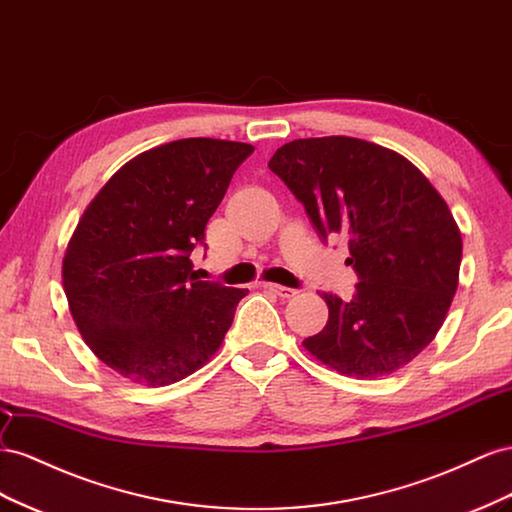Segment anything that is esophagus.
<instances>
[{
    "label": "esophagus",
    "mask_w": 512,
    "mask_h": 512,
    "mask_svg": "<svg viewBox=\"0 0 512 512\" xmlns=\"http://www.w3.org/2000/svg\"><path fill=\"white\" fill-rule=\"evenodd\" d=\"M264 289H268V291H272V294H276L279 298H294L298 291L296 289H291V287H283V285H276V283H264L261 285Z\"/></svg>",
    "instance_id": "obj_1"
}]
</instances>
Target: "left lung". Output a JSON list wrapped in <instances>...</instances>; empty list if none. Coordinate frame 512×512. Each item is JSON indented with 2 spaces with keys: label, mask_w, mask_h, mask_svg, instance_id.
<instances>
[{
  "label": "left lung",
  "mask_w": 512,
  "mask_h": 512,
  "mask_svg": "<svg viewBox=\"0 0 512 512\" xmlns=\"http://www.w3.org/2000/svg\"><path fill=\"white\" fill-rule=\"evenodd\" d=\"M268 167L304 203L321 238L349 240L354 300L324 294L328 324L306 352L347 377L412 362L442 328L461 268V231L444 197L394 150L356 137L281 145Z\"/></svg>",
  "instance_id": "1"
}]
</instances>
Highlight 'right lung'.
I'll return each instance as SVG.
<instances>
[{"mask_svg":"<svg viewBox=\"0 0 512 512\" xmlns=\"http://www.w3.org/2000/svg\"><path fill=\"white\" fill-rule=\"evenodd\" d=\"M253 145L178 139L111 175L68 240L62 285L85 345L141 386H167L221 347L248 289L199 281L191 253Z\"/></svg>","mask_w":512,"mask_h":512,"instance_id":"add662e5","label":"right lung"}]
</instances>
